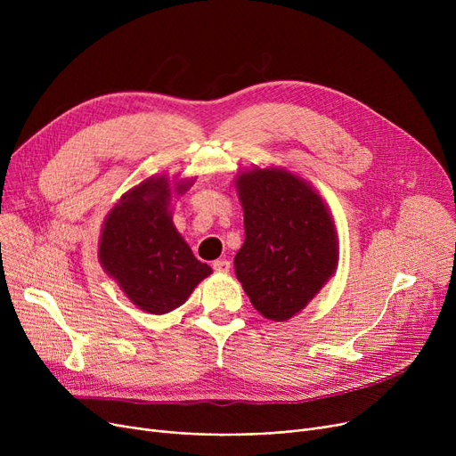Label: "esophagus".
<instances>
[{
	"instance_id": "34e87169",
	"label": "esophagus",
	"mask_w": 456,
	"mask_h": 456,
	"mask_svg": "<svg viewBox=\"0 0 456 456\" xmlns=\"http://www.w3.org/2000/svg\"><path fill=\"white\" fill-rule=\"evenodd\" d=\"M212 268H214V272H218V273H227L231 270V262L227 258L216 260V262H212Z\"/></svg>"
}]
</instances>
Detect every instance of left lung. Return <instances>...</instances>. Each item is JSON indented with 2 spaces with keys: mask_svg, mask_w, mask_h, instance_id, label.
<instances>
[{
  "mask_svg": "<svg viewBox=\"0 0 456 456\" xmlns=\"http://www.w3.org/2000/svg\"><path fill=\"white\" fill-rule=\"evenodd\" d=\"M246 240L234 273L266 320L286 322L313 301L338 268V232L329 205L286 167H258L234 179Z\"/></svg>",
  "mask_w": 456,
  "mask_h": 456,
  "instance_id": "1",
  "label": "left lung"
}]
</instances>
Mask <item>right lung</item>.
<instances>
[{"label":"right lung","instance_id":"add662e5","mask_svg":"<svg viewBox=\"0 0 456 456\" xmlns=\"http://www.w3.org/2000/svg\"><path fill=\"white\" fill-rule=\"evenodd\" d=\"M194 179L151 175L127 190L103 220L100 265L122 292L148 314L179 308L212 273L174 225L172 203Z\"/></svg>","mask_w":456,"mask_h":456}]
</instances>
